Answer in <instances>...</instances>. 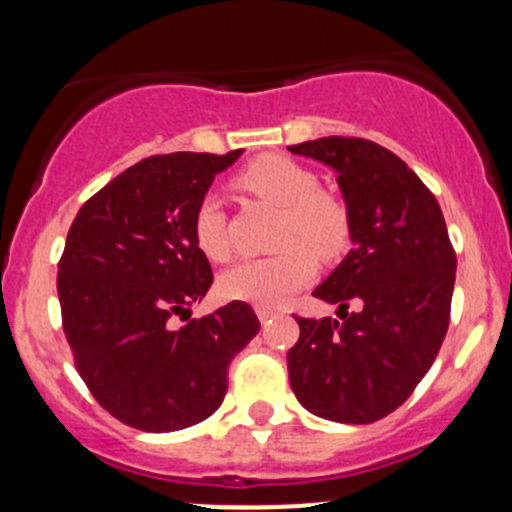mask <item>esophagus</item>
<instances>
[{"label":"esophagus","instance_id":"obj_1","mask_svg":"<svg viewBox=\"0 0 512 512\" xmlns=\"http://www.w3.org/2000/svg\"><path fill=\"white\" fill-rule=\"evenodd\" d=\"M256 313H258V320H261V323H268L271 318H276L278 310L276 308H266V305H258Z\"/></svg>","mask_w":512,"mask_h":512}]
</instances>
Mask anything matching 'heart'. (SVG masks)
Returning a JSON list of instances; mask_svg holds the SVG:
<instances>
[{"label": "heart", "mask_w": 512, "mask_h": 512, "mask_svg": "<svg viewBox=\"0 0 512 512\" xmlns=\"http://www.w3.org/2000/svg\"><path fill=\"white\" fill-rule=\"evenodd\" d=\"M244 192L281 209L273 246L278 254L244 261L221 276L226 298L278 308L313 281L315 256L333 261L350 249L352 212L342 194L320 187V179L303 162L286 155H261L236 177ZM192 236L204 256L229 261L231 241L219 199H199L192 217Z\"/></svg>", "instance_id": "b5f03b06"}]
</instances>
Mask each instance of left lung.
Listing matches in <instances>:
<instances>
[{
  "instance_id": "1",
  "label": "left lung",
  "mask_w": 512,
  "mask_h": 512,
  "mask_svg": "<svg viewBox=\"0 0 512 512\" xmlns=\"http://www.w3.org/2000/svg\"><path fill=\"white\" fill-rule=\"evenodd\" d=\"M288 150L337 172L352 212V251L315 288L333 318H300L288 379L308 412L372 424L402 407L434 365L456 281L444 214L431 189L394 152L365 138L300 142ZM352 299L361 303L347 314Z\"/></svg>"
}]
</instances>
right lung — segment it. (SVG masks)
Wrapping results in <instances>:
<instances>
[{"label":"right lung","mask_w":512,"mask_h":512,"mask_svg":"<svg viewBox=\"0 0 512 512\" xmlns=\"http://www.w3.org/2000/svg\"><path fill=\"white\" fill-rule=\"evenodd\" d=\"M241 150L152 155L93 194L59 261L61 323L73 362L105 412L140 431H177L212 416L229 365L258 333L244 300L189 320L214 283L192 217L214 175ZM179 314L188 320L171 328Z\"/></svg>","instance_id":"1"}]
</instances>
